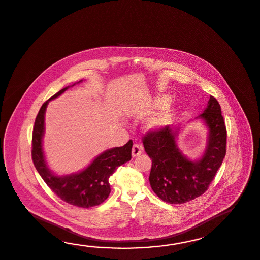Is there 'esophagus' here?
<instances>
[{"instance_id":"34e87169","label":"esophagus","mask_w":260,"mask_h":260,"mask_svg":"<svg viewBox=\"0 0 260 260\" xmlns=\"http://www.w3.org/2000/svg\"><path fill=\"white\" fill-rule=\"evenodd\" d=\"M143 151H144V148H143L142 145H140L138 144H133L132 155H133V157H136L139 155H141L143 153Z\"/></svg>"}]
</instances>
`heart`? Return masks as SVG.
Masks as SVG:
<instances>
[{"instance_id": "b5f03b06", "label": "heart", "mask_w": 260, "mask_h": 260, "mask_svg": "<svg viewBox=\"0 0 260 260\" xmlns=\"http://www.w3.org/2000/svg\"><path fill=\"white\" fill-rule=\"evenodd\" d=\"M169 103V98L166 96H159L157 98L155 99L153 102H150L149 104H146L145 108H144L141 115L142 116H146L147 114H149L152 110L156 109V108H160L165 106ZM173 111L171 109L163 110L160 113H158L153 117H151L150 119L146 123V127L148 129H161L164 127H167L168 125L172 121L173 118Z\"/></svg>"}]
</instances>
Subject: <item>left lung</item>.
<instances>
[{
	"label": "left lung",
	"instance_id": "obj_1",
	"mask_svg": "<svg viewBox=\"0 0 260 260\" xmlns=\"http://www.w3.org/2000/svg\"><path fill=\"white\" fill-rule=\"evenodd\" d=\"M196 118L208 128L207 146L198 160H190L180 150L176 143L180 127L168 125L150 131L143 139L144 150L152 159L151 187L156 196L171 204L202 196L225 156L226 128L216 99L211 96L207 107Z\"/></svg>",
	"mask_w": 260,
	"mask_h": 260
}]
</instances>
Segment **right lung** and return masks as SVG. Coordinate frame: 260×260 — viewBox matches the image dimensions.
<instances>
[{
    "mask_svg": "<svg viewBox=\"0 0 260 260\" xmlns=\"http://www.w3.org/2000/svg\"><path fill=\"white\" fill-rule=\"evenodd\" d=\"M80 82L82 80L78 83ZM68 87H64L56 93L44 103L39 110L32 132L31 156L41 177L58 198L76 207L90 208L100 205L109 196L111 192L109 177L117 168L131 160L133 141L129 140L121 147H114L104 151L79 173L61 176L53 173L46 164L43 150L45 114L48 103L61 95Z\"/></svg>",
    "mask_w": 260,
    "mask_h": 260,
    "instance_id": "right-lung-1",
    "label": "right lung"
}]
</instances>
